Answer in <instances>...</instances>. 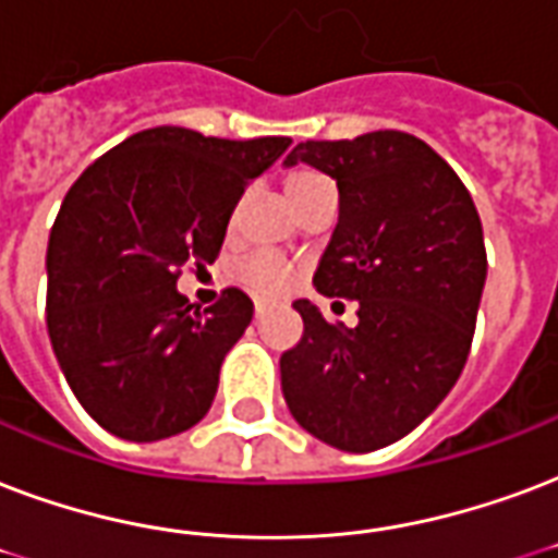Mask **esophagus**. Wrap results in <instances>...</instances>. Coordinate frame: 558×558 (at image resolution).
<instances>
[{
  "label": "esophagus",
  "mask_w": 558,
  "mask_h": 558,
  "mask_svg": "<svg viewBox=\"0 0 558 558\" xmlns=\"http://www.w3.org/2000/svg\"><path fill=\"white\" fill-rule=\"evenodd\" d=\"M266 310H271L269 301H254V316H263Z\"/></svg>",
  "instance_id": "1"
}]
</instances>
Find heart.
Instances as JSON below:
<instances>
[{
  "label": "heart",
  "instance_id": "1",
  "mask_svg": "<svg viewBox=\"0 0 558 558\" xmlns=\"http://www.w3.org/2000/svg\"><path fill=\"white\" fill-rule=\"evenodd\" d=\"M287 198L292 207H301V204L307 202L310 195L322 193V190H330V181H327L322 172L316 169H298L292 175L287 178ZM240 280L245 287L254 292V295H280V292H287L292 283H295V271L287 263H280L278 257H271V254H251L248 260H242L240 266Z\"/></svg>",
  "mask_w": 558,
  "mask_h": 558
}]
</instances>
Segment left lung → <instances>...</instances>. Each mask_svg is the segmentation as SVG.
<instances>
[{
	"label": "left lung",
	"instance_id": "1",
	"mask_svg": "<svg viewBox=\"0 0 558 558\" xmlns=\"http://www.w3.org/2000/svg\"><path fill=\"white\" fill-rule=\"evenodd\" d=\"M298 160L339 186L313 283L360 301V322L330 325L295 301L304 336L280 356V389L304 430L368 453L415 430L465 368L488 269L483 225L457 172L403 131L307 140L287 166Z\"/></svg>",
	"mask_w": 558,
	"mask_h": 558
}]
</instances>
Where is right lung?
Masks as SVG:
<instances>
[{
	"instance_id": "1",
	"label": "right lung",
	"mask_w": 558,
	"mask_h": 558,
	"mask_svg": "<svg viewBox=\"0 0 558 558\" xmlns=\"http://www.w3.org/2000/svg\"><path fill=\"white\" fill-rule=\"evenodd\" d=\"M289 143L148 128L70 186L46 248V327L72 395L99 427L157 441L207 415L254 304L228 287L198 310L175 283L186 263L219 257L245 186Z\"/></svg>"
}]
</instances>
